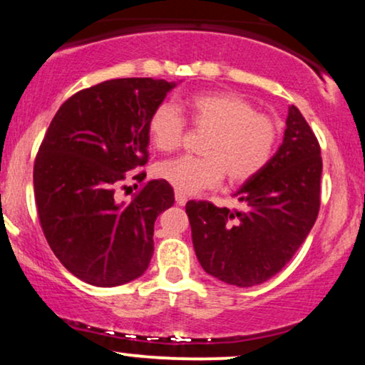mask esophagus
I'll return each mask as SVG.
<instances>
[{"mask_svg": "<svg viewBox=\"0 0 365 365\" xmlns=\"http://www.w3.org/2000/svg\"><path fill=\"white\" fill-rule=\"evenodd\" d=\"M175 200H177L178 206H185L187 204V195L182 192H175Z\"/></svg>", "mask_w": 365, "mask_h": 365, "instance_id": "1", "label": "esophagus"}]
</instances>
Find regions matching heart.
Here are the masks:
<instances>
[{
	"mask_svg": "<svg viewBox=\"0 0 365 365\" xmlns=\"http://www.w3.org/2000/svg\"><path fill=\"white\" fill-rule=\"evenodd\" d=\"M187 115L195 128L207 132L204 158H177L161 163L158 177L182 194H195L216 187L226 175L228 182L245 183L266 168L278 145L279 128L271 116L257 113L249 99L235 92L197 94L187 101ZM149 137L161 153L182 145L185 121L171 103L159 104L149 118Z\"/></svg>",
	"mask_w": 365,
	"mask_h": 365,
	"instance_id": "heart-1",
	"label": "heart"
}]
</instances>
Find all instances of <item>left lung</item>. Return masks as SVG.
Wrapping results in <instances>:
<instances>
[{"label": "left lung", "instance_id": "obj_1", "mask_svg": "<svg viewBox=\"0 0 365 365\" xmlns=\"http://www.w3.org/2000/svg\"><path fill=\"white\" fill-rule=\"evenodd\" d=\"M322 159L299 108H288L282 145L261 173L237 190L242 209L188 200L192 242L207 274L254 287L283 269L304 244L319 212Z\"/></svg>", "mask_w": 365, "mask_h": 365}]
</instances>
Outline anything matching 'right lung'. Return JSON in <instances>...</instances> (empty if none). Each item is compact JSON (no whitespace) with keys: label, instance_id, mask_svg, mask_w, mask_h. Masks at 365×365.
<instances>
[{"label":"right lung","instance_id":"right-lung-1","mask_svg":"<svg viewBox=\"0 0 365 365\" xmlns=\"http://www.w3.org/2000/svg\"><path fill=\"white\" fill-rule=\"evenodd\" d=\"M175 82L115 78L61 104L34 163V195L49 247L73 276L118 287L148 269L154 221L173 206V188L149 180L130 200L116 188L148 163L149 118ZM139 182L145 173L135 175Z\"/></svg>","mask_w":365,"mask_h":365}]
</instances>
